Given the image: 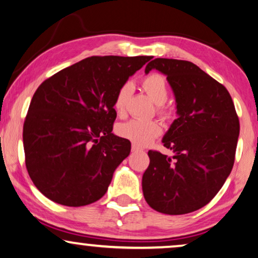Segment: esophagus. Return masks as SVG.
Wrapping results in <instances>:
<instances>
[{
  "label": "esophagus",
  "instance_id": "34e87169",
  "mask_svg": "<svg viewBox=\"0 0 258 258\" xmlns=\"http://www.w3.org/2000/svg\"><path fill=\"white\" fill-rule=\"evenodd\" d=\"M140 150H141L140 147H137V146H135V144H133V146H132V151H140Z\"/></svg>",
  "mask_w": 258,
  "mask_h": 258
}]
</instances>
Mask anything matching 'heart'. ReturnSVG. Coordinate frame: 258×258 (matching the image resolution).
<instances>
[{"label": "heart", "mask_w": 258, "mask_h": 258, "mask_svg": "<svg viewBox=\"0 0 258 258\" xmlns=\"http://www.w3.org/2000/svg\"><path fill=\"white\" fill-rule=\"evenodd\" d=\"M141 86L146 91L148 96L156 103V111L162 118L168 119L171 117L172 109L168 105L169 88L167 81L160 74L153 73L147 75L141 81ZM133 93V84L124 82L118 88L114 98V109L117 115L122 116L125 111L126 103L130 95ZM116 133L123 139L129 140L130 142L140 147L150 144L155 139L162 134V126L156 121H144V119H130L128 122L119 123L116 126Z\"/></svg>", "instance_id": "obj_1"}]
</instances>
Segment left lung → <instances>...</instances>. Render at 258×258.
Segmentation results:
<instances>
[{
    "label": "left lung",
    "instance_id": "obj_1",
    "mask_svg": "<svg viewBox=\"0 0 258 258\" xmlns=\"http://www.w3.org/2000/svg\"><path fill=\"white\" fill-rule=\"evenodd\" d=\"M167 75L178 118L163 137L169 157L149 150L142 177L147 203L158 213L183 215L207 206L234 167L239 121L223 84L189 61L155 58L146 67Z\"/></svg>",
    "mask_w": 258,
    "mask_h": 258
}]
</instances>
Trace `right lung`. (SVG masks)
I'll use <instances>...</instances> for the list:
<instances>
[{"instance_id":"obj_1","label":"right lung","mask_w":258,"mask_h":258,"mask_svg":"<svg viewBox=\"0 0 258 258\" xmlns=\"http://www.w3.org/2000/svg\"><path fill=\"white\" fill-rule=\"evenodd\" d=\"M151 56H91L41 83L23 124L26 167L35 186L62 206L82 207L107 192L130 154L115 136L118 88Z\"/></svg>"}]
</instances>
